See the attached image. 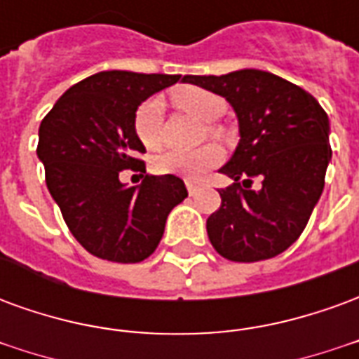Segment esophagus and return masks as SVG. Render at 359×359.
Instances as JSON below:
<instances>
[{
	"label": "esophagus",
	"mask_w": 359,
	"mask_h": 359,
	"mask_svg": "<svg viewBox=\"0 0 359 359\" xmlns=\"http://www.w3.org/2000/svg\"><path fill=\"white\" fill-rule=\"evenodd\" d=\"M200 184H198V182H192V180H187V190H188V194L190 196H194V194H198V192H200Z\"/></svg>",
	"instance_id": "esophagus-1"
}]
</instances>
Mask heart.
Instances as JSON below:
<instances>
[{
  "instance_id": "b5f03b06",
  "label": "heart",
  "mask_w": 359,
  "mask_h": 359,
  "mask_svg": "<svg viewBox=\"0 0 359 359\" xmlns=\"http://www.w3.org/2000/svg\"><path fill=\"white\" fill-rule=\"evenodd\" d=\"M172 102L179 109L187 111L192 117L200 121H215L223 115L225 102L223 97L213 94L210 90L196 88V86H184L172 94ZM161 100L159 97H148L136 107L133 117V128L136 138L144 148L156 149L159 146V126H161ZM210 133L217 136L219 130L211 126ZM221 161V149L217 146H202L198 149H169L161 156L156 157L154 169L159 175H177L182 179L198 180L205 172L213 169Z\"/></svg>"
}]
</instances>
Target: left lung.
I'll use <instances>...</instances> for the list:
<instances>
[{
    "label": "left lung",
    "instance_id": "left-lung-1",
    "mask_svg": "<svg viewBox=\"0 0 359 359\" xmlns=\"http://www.w3.org/2000/svg\"><path fill=\"white\" fill-rule=\"evenodd\" d=\"M182 82L223 95L238 117V148L221 169L234 182L219 190L221 205L205 225L213 248L238 264L283 254L323 192L332 156L327 113L309 92L257 69Z\"/></svg>",
    "mask_w": 359,
    "mask_h": 359
}]
</instances>
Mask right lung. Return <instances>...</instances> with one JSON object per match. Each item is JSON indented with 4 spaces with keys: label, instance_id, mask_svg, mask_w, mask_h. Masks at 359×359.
Masks as SVG:
<instances>
[{
    "label": "right lung",
    "instance_id": "add662e5",
    "mask_svg": "<svg viewBox=\"0 0 359 359\" xmlns=\"http://www.w3.org/2000/svg\"><path fill=\"white\" fill-rule=\"evenodd\" d=\"M180 74L103 71L59 97L40 125L36 154L46 184L69 231L92 256L138 264L156 252L171 210L188 196L175 175H146V154L133 128L146 97L179 82ZM144 172L126 189L121 170Z\"/></svg>",
    "mask_w": 359,
    "mask_h": 359
}]
</instances>
